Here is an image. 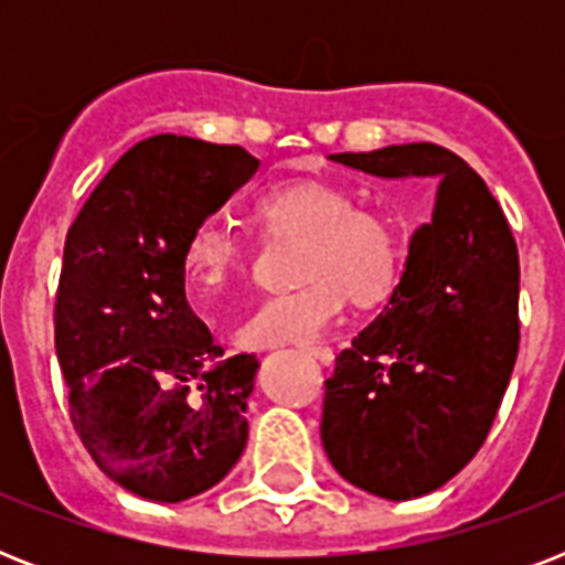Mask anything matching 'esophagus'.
<instances>
[{
  "label": "esophagus",
  "mask_w": 565,
  "mask_h": 565,
  "mask_svg": "<svg viewBox=\"0 0 565 565\" xmlns=\"http://www.w3.org/2000/svg\"><path fill=\"white\" fill-rule=\"evenodd\" d=\"M301 352H308L310 358H317L322 366H331V363H334V352H331L328 345H305Z\"/></svg>",
  "instance_id": "esophagus-1"
}]
</instances>
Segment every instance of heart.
<instances>
[{"label": "heart", "mask_w": 565, "mask_h": 565, "mask_svg": "<svg viewBox=\"0 0 565 565\" xmlns=\"http://www.w3.org/2000/svg\"><path fill=\"white\" fill-rule=\"evenodd\" d=\"M269 234L305 237L301 287L257 301L234 331L243 349L308 345L343 319L345 296L375 305L393 290L402 269V234L393 216L361 207L349 188L299 179L266 190L255 204ZM246 243L225 216L195 222L184 243V273L195 290L216 292L243 269Z\"/></svg>", "instance_id": "obj_1"}]
</instances>
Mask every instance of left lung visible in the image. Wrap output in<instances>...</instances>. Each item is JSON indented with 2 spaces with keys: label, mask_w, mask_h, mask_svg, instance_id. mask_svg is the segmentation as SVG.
I'll list each match as a JSON object with an SVG mask.
<instances>
[{
  "label": "left lung",
  "mask_w": 565,
  "mask_h": 565,
  "mask_svg": "<svg viewBox=\"0 0 565 565\" xmlns=\"http://www.w3.org/2000/svg\"><path fill=\"white\" fill-rule=\"evenodd\" d=\"M375 179L434 190L384 310L326 381L322 446L377 499L439 490L475 457L519 352L516 239L478 172L434 143L331 154Z\"/></svg>",
  "instance_id": "8db88e82"
}]
</instances>
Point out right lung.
I'll return each mask as SVG.
<instances>
[{
	"mask_svg": "<svg viewBox=\"0 0 565 565\" xmlns=\"http://www.w3.org/2000/svg\"><path fill=\"white\" fill-rule=\"evenodd\" d=\"M243 146L158 135L131 146L64 243L55 352L73 425L102 472L179 504L234 469L260 363L222 349L184 290V243L257 172Z\"/></svg>",
	"mask_w": 565,
	"mask_h": 565,
	"instance_id": "right-lung-1",
	"label": "right lung"
}]
</instances>
